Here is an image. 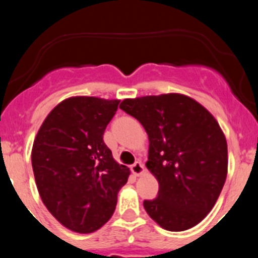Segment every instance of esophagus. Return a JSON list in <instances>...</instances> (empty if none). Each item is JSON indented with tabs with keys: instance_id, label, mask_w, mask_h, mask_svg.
<instances>
[{
	"instance_id": "obj_1",
	"label": "esophagus",
	"mask_w": 258,
	"mask_h": 258,
	"mask_svg": "<svg viewBox=\"0 0 258 258\" xmlns=\"http://www.w3.org/2000/svg\"><path fill=\"white\" fill-rule=\"evenodd\" d=\"M131 171L135 176H141L142 173L145 172V167L140 161H136V162L131 166Z\"/></svg>"
}]
</instances>
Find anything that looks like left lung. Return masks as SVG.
<instances>
[{"mask_svg":"<svg viewBox=\"0 0 258 258\" xmlns=\"http://www.w3.org/2000/svg\"><path fill=\"white\" fill-rule=\"evenodd\" d=\"M119 108L148 135V170L158 194L145 200L153 221L167 231L188 230L212 210L227 176V142L204 106L178 93L127 98Z\"/></svg>","mask_w":258,"mask_h":258,"instance_id":"left-lung-1","label":"left lung"}]
</instances>
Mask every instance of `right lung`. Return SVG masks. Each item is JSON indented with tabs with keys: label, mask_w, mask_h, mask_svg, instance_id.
I'll return each mask as SVG.
<instances>
[{
	"label": "right lung",
	"mask_w": 258,
	"mask_h": 258,
	"mask_svg": "<svg viewBox=\"0 0 258 258\" xmlns=\"http://www.w3.org/2000/svg\"><path fill=\"white\" fill-rule=\"evenodd\" d=\"M118 100L71 97L49 112L32 147V168L42 202L59 223L95 232L113 215L130 176L103 141Z\"/></svg>",
	"instance_id": "1"
}]
</instances>
